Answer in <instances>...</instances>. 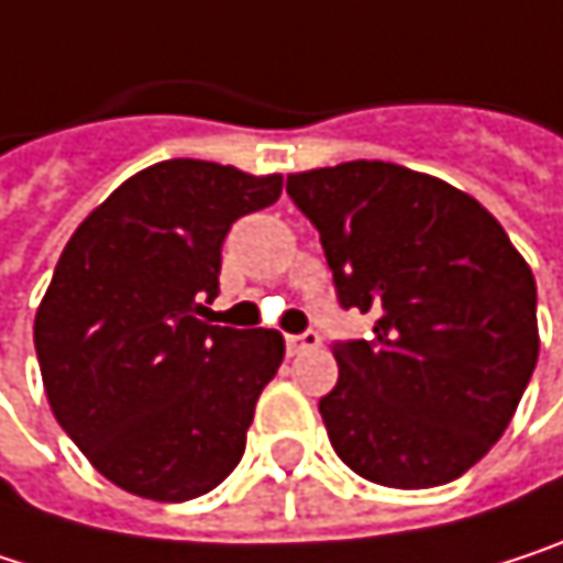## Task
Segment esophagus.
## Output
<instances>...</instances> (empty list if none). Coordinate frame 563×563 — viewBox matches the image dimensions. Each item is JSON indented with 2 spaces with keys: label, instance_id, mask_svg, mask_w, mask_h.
Instances as JSON below:
<instances>
[{
  "label": "esophagus",
  "instance_id": "esophagus-1",
  "mask_svg": "<svg viewBox=\"0 0 563 563\" xmlns=\"http://www.w3.org/2000/svg\"><path fill=\"white\" fill-rule=\"evenodd\" d=\"M318 344H321V334H318V331H305V334H288V338H285L288 354H305V351H311V347H318Z\"/></svg>",
  "mask_w": 563,
  "mask_h": 563
}]
</instances>
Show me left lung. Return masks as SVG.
<instances>
[{"instance_id": "1", "label": "left lung", "mask_w": 563, "mask_h": 563, "mask_svg": "<svg viewBox=\"0 0 563 563\" xmlns=\"http://www.w3.org/2000/svg\"><path fill=\"white\" fill-rule=\"evenodd\" d=\"M341 308L374 314L338 341L318 410L344 465L387 488L459 478L505 432L538 364V288L468 192L384 159L291 173Z\"/></svg>"}]
</instances>
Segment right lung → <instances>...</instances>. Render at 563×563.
Instances as JSON below:
<instances>
[{
	"label": "right lung",
	"mask_w": 563,
	"mask_h": 563,
	"mask_svg": "<svg viewBox=\"0 0 563 563\" xmlns=\"http://www.w3.org/2000/svg\"><path fill=\"white\" fill-rule=\"evenodd\" d=\"M282 196V176L163 159L121 183L68 239L35 314L55 420L131 495L189 501L242 459L278 331L209 324L232 222Z\"/></svg>",
	"instance_id": "add662e5"
}]
</instances>
